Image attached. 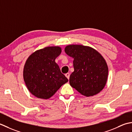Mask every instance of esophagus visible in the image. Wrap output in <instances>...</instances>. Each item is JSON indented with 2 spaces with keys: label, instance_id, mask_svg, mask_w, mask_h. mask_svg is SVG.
I'll return each instance as SVG.
<instances>
[{
  "label": "esophagus",
  "instance_id": "obj_1",
  "mask_svg": "<svg viewBox=\"0 0 132 132\" xmlns=\"http://www.w3.org/2000/svg\"><path fill=\"white\" fill-rule=\"evenodd\" d=\"M65 76L67 77V79H68L69 80V76H70V74L69 73H67L65 74Z\"/></svg>",
  "mask_w": 132,
  "mask_h": 132
}]
</instances>
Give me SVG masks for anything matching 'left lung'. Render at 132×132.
I'll list each match as a JSON object with an SVG mask.
<instances>
[{"label": "left lung", "instance_id": "1", "mask_svg": "<svg viewBox=\"0 0 132 132\" xmlns=\"http://www.w3.org/2000/svg\"><path fill=\"white\" fill-rule=\"evenodd\" d=\"M65 52L73 58L74 71L69 77V84L81 95L93 96L105 85L108 68L100 53L90 47L69 45Z\"/></svg>", "mask_w": 132, "mask_h": 132}]
</instances>
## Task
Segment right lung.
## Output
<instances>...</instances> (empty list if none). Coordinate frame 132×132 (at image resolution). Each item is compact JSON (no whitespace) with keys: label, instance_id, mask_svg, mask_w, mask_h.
I'll return each mask as SVG.
<instances>
[{"label":"right lung","instance_id":"add662e5","mask_svg":"<svg viewBox=\"0 0 132 132\" xmlns=\"http://www.w3.org/2000/svg\"><path fill=\"white\" fill-rule=\"evenodd\" d=\"M61 52L60 47H48L35 51L27 60L24 80L29 92L36 97L49 98L68 82L55 62Z\"/></svg>","mask_w":132,"mask_h":132}]
</instances>
